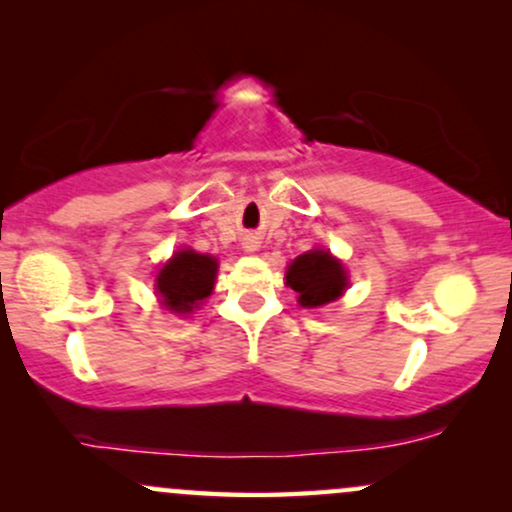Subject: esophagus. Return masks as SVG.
<instances>
[{"mask_svg":"<svg viewBox=\"0 0 512 512\" xmlns=\"http://www.w3.org/2000/svg\"><path fill=\"white\" fill-rule=\"evenodd\" d=\"M243 248L248 250V252H255L257 248H260V240H257L255 236H248V238H243Z\"/></svg>","mask_w":512,"mask_h":512,"instance_id":"34e87169","label":"esophagus"}]
</instances>
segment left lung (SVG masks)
Wrapping results in <instances>:
<instances>
[{
  "mask_svg": "<svg viewBox=\"0 0 512 512\" xmlns=\"http://www.w3.org/2000/svg\"><path fill=\"white\" fill-rule=\"evenodd\" d=\"M286 284L298 293V303L317 308L339 298L346 289V272L330 252L310 250L286 269Z\"/></svg>",
  "mask_w": 512,
  "mask_h": 512,
  "instance_id": "left-lung-1",
  "label": "left lung"
}]
</instances>
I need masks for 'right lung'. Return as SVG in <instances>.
I'll list each match as a JSON object with an SVG mask.
<instances>
[{
  "instance_id": "add662e5",
  "label": "right lung",
  "mask_w": 512,
  "mask_h": 512,
  "mask_svg": "<svg viewBox=\"0 0 512 512\" xmlns=\"http://www.w3.org/2000/svg\"><path fill=\"white\" fill-rule=\"evenodd\" d=\"M216 267L219 264L209 255H199L195 250L178 252L156 279L163 305L173 313H190L214 289Z\"/></svg>"
}]
</instances>
